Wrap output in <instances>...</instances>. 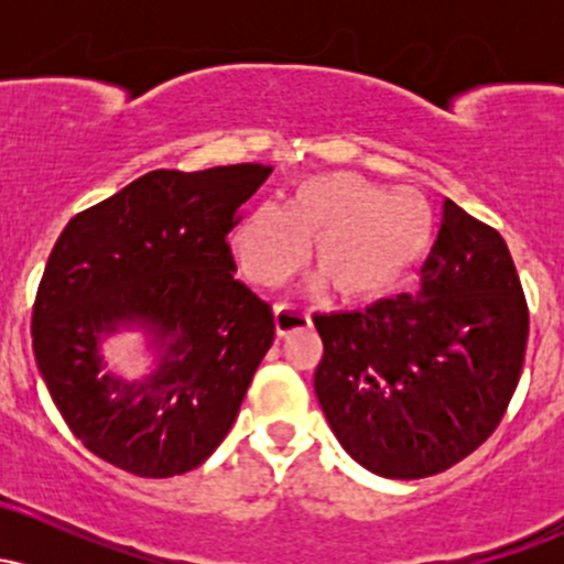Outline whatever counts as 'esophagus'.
I'll return each mask as SVG.
<instances>
[{"instance_id": "esophagus-1", "label": "esophagus", "mask_w": 564, "mask_h": 564, "mask_svg": "<svg viewBox=\"0 0 564 564\" xmlns=\"http://www.w3.org/2000/svg\"><path fill=\"white\" fill-rule=\"evenodd\" d=\"M310 326V313L307 310L296 307V304H278L275 307V332L286 336L291 332H300V328Z\"/></svg>"}]
</instances>
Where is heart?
I'll use <instances>...</instances> for the list:
<instances>
[{
	"instance_id": "1",
	"label": "heart",
	"mask_w": 564,
	"mask_h": 564,
	"mask_svg": "<svg viewBox=\"0 0 564 564\" xmlns=\"http://www.w3.org/2000/svg\"><path fill=\"white\" fill-rule=\"evenodd\" d=\"M435 236L430 204L411 191L384 193L352 172L315 174L296 185L289 209L260 204L232 228L241 273L278 286L307 257L334 296L366 304L390 296L424 260Z\"/></svg>"
}]
</instances>
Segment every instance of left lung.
<instances>
[{"label": "left lung", "instance_id": "obj_1", "mask_svg": "<svg viewBox=\"0 0 564 564\" xmlns=\"http://www.w3.org/2000/svg\"><path fill=\"white\" fill-rule=\"evenodd\" d=\"M313 323L323 339L315 394L336 440L392 480L451 469L494 435L530 328L507 241L451 198L416 294Z\"/></svg>", "mask_w": 564, "mask_h": 564}]
</instances>
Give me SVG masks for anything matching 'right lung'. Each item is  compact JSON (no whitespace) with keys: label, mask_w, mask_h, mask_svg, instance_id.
Here are the masks:
<instances>
[{"label":"right lung","mask_w":564,"mask_h":564,"mask_svg":"<svg viewBox=\"0 0 564 564\" xmlns=\"http://www.w3.org/2000/svg\"><path fill=\"white\" fill-rule=\"evenodd\" d=\"M270 172H148L57 238L31 315L36 366L63 422L102 462L185 475L230 432L275 321L232 278L228 236ZM119 325H142L162 347L151 378L101 371L96 341Z\"/></svg>","instance_id":"add662e5"}]
</instances>
